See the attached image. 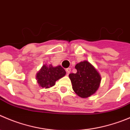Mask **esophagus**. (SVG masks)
Masks as SVG:
<instances>
[{
    "instance_id": "34e87169",
    "label": "esophagus",
    "mask_w": 130,
    "mask_h": 130,
    "mask_svg": "<svg viewBox=\"0 0 130 130\" xmlns=\"http://www.w3.org/2000/svg\"><path fill=\"white\" fill-rule=\"evenodd\" d=\"M66 73H68V75L69 73H70V72H71V68H67L66 70Z\"/></svg>"
}]
</instances>
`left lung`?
Returning <instances> with one entry per match:
<instances>
[{
    "instance_id": "obj_1",
    "label": "left lung",
    "mask_w": 130,
    "mask_h": 130,
    "mask_svg": "<svg viewBox=\"0 0 130 130\" xmlns=\"http://www.w3.org/2000/svg\"><path fill=\"white\" fill-rule=\"evenodd\" d=\"M75 69L76 73L69 75L74 92L82 98L94 94L99 89L101 80L97 70L87 60L78 63Z\"/></svg>"
}]
</instances>
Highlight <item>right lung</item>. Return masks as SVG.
<instances>
[{
    "label": "right lung",
    "instance_id": "obj_1",
    "mask_svg": "<svg viewBox=\"0 0 130 130\" xmlns=\"http://www.w3.org/2000/svg\"><path fill=\"white\" fill-rule=\"evenodd\" d=\"M66 73L60 66L54 67L52 64H44L36 73V78L39 87L48 89L55 86V82L65 76Z\"/></svg>",
    "mask_w": 130,
    "mask_h": 130
}]
</instances>
